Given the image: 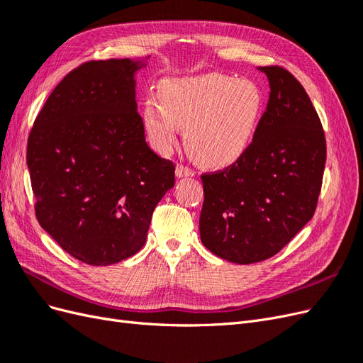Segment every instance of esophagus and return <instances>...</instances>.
I'll return each mask as SVG.
<instances>
[{
  "instance_id": "esophagus-1",
  "label": "esophagus",
  "mask_w": 363,
  "mask_h": 363,
  "mask_svg": "<svg viewBox=\"0 0 363 363\" xmlns=\"http://www.w3.org/2000/svg\"><path fill=\"white\" fill-rule=\"evenodd\" d=\"M175 175H177L179 179L192 177L194 171L191 168H188V167H184V164H177V167H175Z\"/></svg>"
}]
</instances>
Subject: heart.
<instances>
[{
    "label": "heart",
    "instance_id": "b5f03b06",
    "mask_svg": "<svg viewBox=\"0 0 363 363\" xmlns=\"http://www.w3.org/2000/svg\"><path fill=\"white\" fill-rule=\"evenodd\" d=\"M159 101L150 98L142 106L151 147L169 155L182 127L189 156L208 169L228 168L247 155L267 107L265 92L255 80L221 72L163 80Z\"/></svg>",
    "mask_w": 363,
    "mask_h": 363
}]
</instances>
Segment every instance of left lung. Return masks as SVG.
Here are the masks:
<instances>
[{"mask_svg": "<svg viewBox=\"0 0 363 363\" xmlns=\"http://www.w3.org/2000/svg\"><path fill=\"white\" fill-rule=\"evenodd\" d=\"M257 69L271 92L255 142L238 163L201 175V242L239 265L277 255L311 221L325 164L323 125L304 87L280 67Z\"/></svg>", "mask_w": 363, "mask_h": 363, "instance_id": "1", "label": "left lung"}]
</instances>
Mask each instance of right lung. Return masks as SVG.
Instances as JSON below:
<instances>
[{
	"mask_svg": "<svg viewBox=\"0 0 363 363\" xmlns=\"http://www.w3.org/2000/svg\"><path fill=\"white\" fill-rule=\"evenodd\" d=\"M150 59L87 62L51 92L33 125L27 167L40 227L87 265L144 247L174 164L145 142L136 72Z\"/></svg>",
	"mask_w": 363,
	"mask_h": 363,
	"instance_id": "add662e5",
	"label": "right lung"
}]
</instances>
